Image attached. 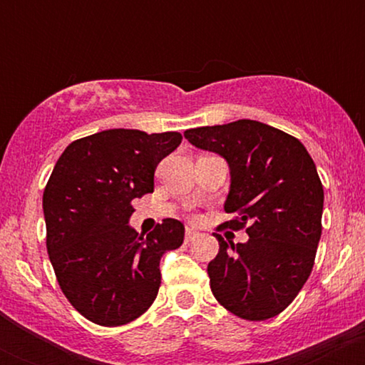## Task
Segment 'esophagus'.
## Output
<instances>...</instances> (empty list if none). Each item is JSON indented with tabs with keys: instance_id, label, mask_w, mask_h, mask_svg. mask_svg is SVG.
Returning <instances> with one entry per match:
<instances>
[{
	"instance_id": "1",
	"label": "esophagus",
	"mask_w": 365,
	"mask_h": 365,
	"mask_svg": "<svg viewBox=\"0 0 365 365\" xmlns=\"http://www.w3.org/2000/svg\"><path fill=\"white\" fill-rule=\"evenodd\" d=\"M197 237H199V233H197L195 230L187 228V232H185V242H187V244H188V242H194Z\"/></svg>"
}]
</instances>
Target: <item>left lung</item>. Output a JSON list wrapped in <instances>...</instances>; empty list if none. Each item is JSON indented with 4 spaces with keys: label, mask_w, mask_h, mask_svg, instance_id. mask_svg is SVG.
<instances>
[{
    "label": "left lung",
    "mask_w": 365,
    "mask_h": 365,
    "mask_svg": "<svg viewBox=\"0 0 365 365\" xmlns=\"http://www.w3.org/2000/svg\"><path fill=\"white\" fill-rule=\"evenodd\" d=\"M187 140L221 154L232 187L217 226L245 230V244L215 233L220 252L207 266L212 295L245 321H266L293 302L312 273L322 232L324 190L299 139L255 120L190 128Z\"/></svg>",
    "instance_id": "obj_1"
}]
</instances>
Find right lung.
Wrapping results in <instances>:
<instances>
[{"label":"right lung","mask_w":365,"mask_h":365,"mask_svg":"<svg viewBox=\"0 0 365 365\" xmlns=\"http://www.w3.org/2000/svg\"><path fill=\"white\" fill-rule=\"evenodd\" d=\"M182 133L113 128L68 145L46 183V249L63 295L86 319L128 324L156 299L163 254L185 228L166 217L144 237L128 226L132 200L154 190V171Z\"/></svg>","instance_id":"add662e5"}]
</instances>
